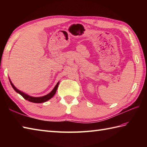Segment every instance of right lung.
I'll return each instance as SVG.
<instances>
[{"label":"right lung","instance_id":"obj_1","mask_svg":"<svg viewBox=\"0 0 147 147\" xmlns=\"http://www.w3.org/2000/svg\"><path fill=\"white\" fill-rule=\"evenodd\" d=\"M9 82H10V83H11L12 87L13 88V89L15 90L16 92L18 93H19V94H20L24 99H26V100H28L31 102H33V103H43V102H47V100H49L51 99V98H52V96L55 94L56 91H57V89L58 88L59 84V82L57 83V85L55 86L54 89H53L52 91L49 93V94L44 95L43 96H39V97H35V96L28 95V94H26V93L20 91V90H18V88H16V87L13 85V84H12V82L11 81V80H10V78H9Z\"/></svg>","mask_w":147,"mask_h":147}]
</instances>
